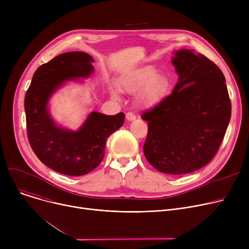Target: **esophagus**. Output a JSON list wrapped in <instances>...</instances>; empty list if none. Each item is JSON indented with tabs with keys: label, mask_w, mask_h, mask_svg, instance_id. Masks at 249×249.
I'll list each match as a JSON object with an SVG mask.
<instances>
[{
	"label": "esophagus",
	"mask_w": 249,
	"mask_h": 249,
	"mask_svg": "<svg viewBox=\"0 0 249 249\" xmlns=\"http://www.w3.org/2000/svg\"><path fill=\"white\" fill-rule=\"evenodd\" d=\"M126 118H127L128 121H133V120L136 119V116L132 112H128L126 114Z\"/></svg>",
	"instance_id": "34e87169"
}]
</instances>
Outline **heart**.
<instances>
[{
    "label": "heart",
    "instance_id": "heart-1",
    "mask_svg": "<svg viewBox=\"0 0 249 249\" xmlns=\"http://www.w3.org/2000/svg\"><path fill=\"white\" fill-rule=\"evenodd\" d=\"M167 87L166 78L158 74L154 68H147L139 73L126 78L123 82V88L132 93L142 91L141 100L146 105H152L158 102Z\"/></svg>",
    "mask_w": 249,
    "mask_h": 249
}]
</instances>
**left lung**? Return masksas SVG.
<instances>
[{
	"label": "left lung",
	"mask_w": 249,
	"mask_h": 249,
	"mask_svg": "<svg viewBox=\"0 0 249 249\" xmlns=\"http://www.w3.org/2000/svg\"><path fill=\"white\" fill-rule=\"evenodd\" d=\"M173 63L179 76L173 93L141 115L148 125L143 151L158 171L185 175L216 155L230 121L231 102L223 72L205 55L181 49Z\"/></svg>",
	"instance_id": "left-lung-1"
}]
</instances>
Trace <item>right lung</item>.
Segmentation results:
<instances>
[{
  "instance_id": "obj_1",
  "label": "right lung",
  "mask_w": 249,
  "mask_h": 249,
  "mask_svg": "<svg viewBox=\"0 0 249 249\" xmlns=\"http://www.w3.org/2000/svg\"><path fill=\"white\" fill-rule=\"evenodd\" d=\"M94 59L86 52L59 54L34 72L25 95L26 129L37 158L53 171L67 176H84L103 160L108 137L119 129L124 113L107 116L90 113L78 131L57 127L47 110L52 93L64 82L87 77L94 71Z\"/></svg>"
}]
</instances>
